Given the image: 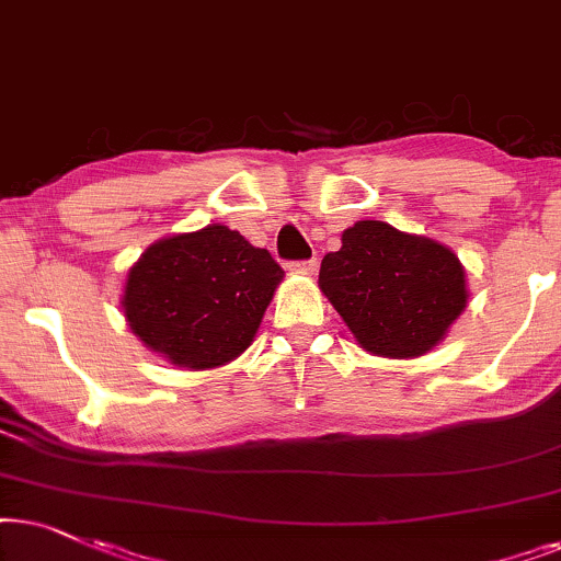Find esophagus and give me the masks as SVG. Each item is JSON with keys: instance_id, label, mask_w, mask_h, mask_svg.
Here are the masks:
<instances>
[{"instance_id": "34e87169", "label": "esophagus", "mask_w": 561, "mask_h": 561, "mask_svg": "<svg viewBox=\"0 0 561 561\" xmlns=\"http://www.w3.org/2000/svg\"><path fill=\"white\" fill-rule=\"evenodd\" d=\"M289 272L297 274H316L318 272V259H302V261H289Z\"/></svg>"}]
</instances>
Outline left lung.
<instances>
[{"label":"left lung","instance_id":"8db88e82","mask_svg":"<svg viewBox=\"0 0 561 561\" xmlns=\"http://www.w3.org/2000/svg\"><path fill=\"white\" fill-rule=\"evenodd\" d=\"M318 282L354 339L392 358L436 346L467 305L465 268L446 245L379 220L343 230Z\"/></svg>","mask_w":561,"mask_h":561}]
</instances>
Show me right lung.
Wrapping results in <instances>:
<instances>
[{"label":"right lung","instance_id":"obj_1","mask_svg":"<svg viewBox=\"0 0 561 561\" xmlns=\"http://www.w3.org/2000/svg\"><path fill=\"white\" fill-rule=\"evenodd\" d=\"M282 276L266 249L207 226L153 243L128 272L123 310L171 364L213 369L249 348Z\"/></svg>","mask_w":561,"mask_h":561}]
</instances>
